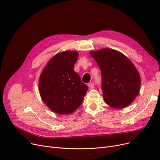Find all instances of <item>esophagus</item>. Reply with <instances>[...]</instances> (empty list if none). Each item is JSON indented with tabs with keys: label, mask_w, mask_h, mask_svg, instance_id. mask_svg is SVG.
I'll list each match as a JSON object with an SVG mask.
<instances>
[{
	"label": "esophagus",
	"mask_w": 160,
	"mask_h": 160,
	"mask_svg": "<svg viewBox=\"0 0 160 160\" xmlns=\"http://www.w3.org/2000/svg\"><path fill=\"white\" fill-rule=\"evenodd\" d=\"M94 86H95L94 83H89L88 84V87H89V89H93L94 88Z\"/></svg>",
	"instance_id": "1"
}]
</instances>
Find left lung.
I'll list each match as a JSON object with an SVG mask.
<instances>
[{"instance_id": "8db88e82", "label": "left lung", "mask_w": 160, "mask_h": 160, "mask_svg": "<svg viewBox=\"0 0 160 160\" xmlns=\"http://www.w3.org/2000/svg\"><path fill=\"white\" fill-rule=\"evenodd\" d=\"M90 55L101 72V89L104 101L114 108H124L139 94L141 79L128 58L118 51L105 48Z\"/></svg>"}]
</instances>
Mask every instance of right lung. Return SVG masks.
I'll list each match as a JSON object with an SVG mask.
<instances>
[{
  "mask_svg": "<svg viewBox=\"0 0 160 160\" xmlns=\"http://www.w3.org/2000/svg\"><path fill=\"white\" fill-rule=\"evenodd\" d=\"M79 54L76 51L58 53L48 62L38 81L41 99L53 112L70 114L81 105L88 90L73 67Z\"/></svg>",
  "mask_w": 160,
  "mask_h": 160,
  "instance_id": "right-lung-1",
  "label": "right lung"
}]
</instances>
